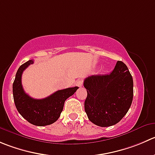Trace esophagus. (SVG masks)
<instances>
[{
    "instance_id": "esophagus-1",
    "label": "esophagus",
    "mask_w": 155,
    "mask_h": 155,
    "mask_svg": "<svg viewBox=\"0 0 155 155\" xmlns=\"http://www.w3.org/2000/svg\"><path fill=\"white\" fill-rule=\"evenodd\" d=\"M82 80H80V79H79V80H77L76 81V86H78V87H82Z\"/></svg>"
}]
</instances>
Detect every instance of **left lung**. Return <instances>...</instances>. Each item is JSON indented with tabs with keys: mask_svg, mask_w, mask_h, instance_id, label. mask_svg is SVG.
<instances>
[{
	"mask_svg": "<svg viewBox=\"0 0 155 155\" xmlns=\"http://www.w3.org/2000/svg\"><path fill=\"white\" fill-rule=\"evenodd\" d=\"M87 89L85 110L91 123L115 125L127 114L133 97V80L127 65L117 61L110 74L93 75L84 80Z\"/></svg>",
	"mask_w": 155,
	"mask_h": 155,
	"instance_id": "obj_1",
	"label": "left lung"
}]
</instances>
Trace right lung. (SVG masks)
Listing matches in <instances>:
<instances>
[{"mask_svg": "<svg viewBox=\"0 0 155 155\" xmlns=\"http://www.w3.org/2000/svg\"><path fill=\"white\" fill-rule=\"evenodd\" d=\"M34 61H27L21 65L16 72L13 84V100L18 112L28 123L35 126L43 127L54 124L58 120L64 108V102L73 95L79 87L58 90L43 99H35L24 91L22 85V74L24 70Z\"/></svg>", "mask_w": 155, "mask_h": 155, "instance_id": "add662e5", "label": "right lung"}]
</instances>
